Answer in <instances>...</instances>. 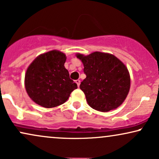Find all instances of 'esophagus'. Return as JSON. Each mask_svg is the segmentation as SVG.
Listing matches in <instances>:
<instances>
[{"label": "esophagus", "instance_id": "1", "mask_svg": "<svg viewBox=\"0 0 159 159\" xmlns=\"http://www.w3.org/2000/svg\"><path fill=\"white\" fill-rule=\"evenodd\" d=\"M75 82H76V83L77 84V86H78V87H79L80 85V80H76Z\"/></svg>", "mask_w": 159, "mask_h": 159}]
</instances>
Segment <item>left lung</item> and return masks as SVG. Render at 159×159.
<instances>
[{"label":"left lung","instance_id":"1","mask_svg":"<svg viewBox=\"0 0 159 159\" xmlns=\"http://www.w3.org/2000/svg\"><path fill=\"white\" fill-rule=\"evenodd\" d=\"M84 66L86 78L80 88L90 107L101 112L114 110L124 102L130 88L127 68L109 53L95 52L84 55L76 54Z\"/></svg>","mask_w":159,"mask_h":159}]
</instances>
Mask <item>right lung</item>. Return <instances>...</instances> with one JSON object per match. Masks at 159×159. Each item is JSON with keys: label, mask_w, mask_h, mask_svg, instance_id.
<instances>
[{"label": "right lung", "mask_w": 159, "mask_h": 159, "mask_svg": "<svg viewBox=\"0 0 159 159\" xmlns=\"http://www.w3.org/2000/svg\"><path fill=\"white\" fill-rule=\"evenodd\" d=\"M66 56L57 50L41 54L29 66L25 74V89L33 102L51 108L68 100L77 85L65 68Z\"/></svg>", "instance_id": "1"}]
</instances>
